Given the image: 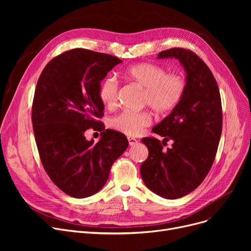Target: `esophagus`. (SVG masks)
Listing matches in <instances>:
<instances>
[{
	"instance_id": "1",
	"label": "esophagus",
	"mask_w": 251,
	"mask_h": 251,
	"mask_svg": "<svg viewBox=\"0 0 251 251\" xmlns=\"http://www.w3.org/2000/svg\"><path fill=\"white\" fill-rule=\"evenodd\" d=\"M128 139V142H129V146H135V144H137L138 140L134 137H127Z\"/></svg>"
}]
</instances>
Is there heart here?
Returning a JSON list of instances; mask_svg holds the SVG:
<instances>
[{
	"mask_svg": "<svg viewBox=\"0 0 251 251\" xmlns=\"http://www.w3.org/2000/svg\"><path fill=\"white\" fill-rule=\"evenodd\" d=\"M123 77L143 89L141 103L149 105L156 114L168 115L182 101L187 90L185 76L179 72H167L166 68L153 63H139L123 71ZM119 83L113 76L102 79L99 97L108 108L118 103ZM151 115L147 111L125 110L113 117L110 126L129 136H137L151 124Z\"/></svg>",
	"mask_w": 251,
	"mask_h": 251,
	"instance_id": "b5f03b06",
	"label": "heart"
}]
</instances>
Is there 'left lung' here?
<instances>
[{
    "label": "left lung",
    "mask_w": 251,
    "mask_h": 251,
    "mask_svg": "<svg viewBox=\"0 0 251 251\" xmlns=\"http://www.w3.org/2000/svg\"><path fill=\"white\" fill-rule=\"evenodd\" d=\"M157 57L176 58L186 71L187 90L178 107L152 128L164 138L144 137L148 159L141 164L144 184L164 199L176 200L199 187L208 174L222 134L220 90L207 65L190 50L172 48ZM173 148L163 150L166 141Z\"/></svg>",
    "instance_id": "1"
}]
</instances>
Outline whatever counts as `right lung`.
Wrapping results in <instances>:
<instances>
[{
	"label": "right lung",
	"mask_w": 251,
	"mask_h": 251,
	"mask_svg": "<svg viewBox=\"0 0 251 251\" xmlns=\"http://www.w3.org/2000/svg\"><path fill=\"white\" fill-rule=\"evenodd\" d=\"M120 63L115 56L73 49L52 58L37 80L31 120L39 159L54 184L75 199L100 191L128 147L124 134L103 130L99 120L104 109L100 83ZM89 127L103 131L99 143L86 140Z\"/></svg>",
	"instance_id": "add662e5"
}]
</instances>
